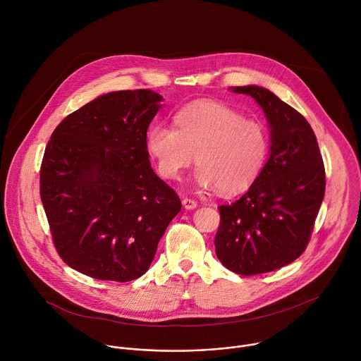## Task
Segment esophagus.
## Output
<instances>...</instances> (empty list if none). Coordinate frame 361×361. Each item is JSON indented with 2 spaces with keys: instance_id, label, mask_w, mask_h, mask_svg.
Masks as SVG:
<instances>
[{
  "instance_id": "34e87169",
  "label": "esophagus",
  "mask_w": 361,
  "mask_h": 361,
  "mask_svg": "<svg viewBox=\"0 0 361 361\" xmlns=\"http://www.w3.org/2000/svg\"><path fill=\"white\" fill-rule=\"evenodd\" d=\"M183 207L185 209V210H192V209H195L197 207V201L195 200H192V198H183Z\"/></svg>"
}]
</instances>
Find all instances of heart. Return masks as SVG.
<instances>
[{
	"label": "heart",
	"instance_id": "b5f03b06",
	"mask_svg": "<svg viewBox=\"0 0 361 361\" xmlns=\"http://www.w3.org/2000/svg\"><path fill=\"white\" fill-rule=\"evenodd\" d=\"M174 123L154 124L147 133V149L163 178L178 180L195 159L201 188L234 195L262 173L269 154L262 123L217 101L192 102L174 116Z\"/></svg>",
	"mask_w": 361,
	"mask_h": 361
}]
</instances>
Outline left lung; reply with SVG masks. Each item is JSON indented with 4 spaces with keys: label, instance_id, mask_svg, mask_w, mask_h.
Masks as SVG:
<instances>
[{
    "label": "left lung",
    "instance_id": "8db88e82",
    "mask_svg": "<svg viewBox=\"0 0 361 361\" xmlns=\"http://www.w3.org/2000/svg\"><path fill=\"white\" fill-rule=\"evenodd\" d=\"M252 97L271 128V154L248 191L220 205L216 254L240 276L281 269L304 252L326 191V171L308 121L271 91L234 87Z\"/></svg>",
    "mask_w": 361,
    "mask_h": 361
}]
</instances>
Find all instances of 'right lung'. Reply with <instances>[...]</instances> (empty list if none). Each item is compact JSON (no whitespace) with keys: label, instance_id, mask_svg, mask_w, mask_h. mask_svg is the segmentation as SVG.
Returning a JSON list of instances; mask_svg holds the SVG:
<instances>
[{"label":"right lung","instance_id":"right-lung-1","mask_svg":"<svg viewBox=\"0 0 361 361\" xmlns=\"http://www.w3.org/2000/svg\"><path fill=\"white\" fill-rule=\"evenodd\" d=\"M160 101L151 90L104 94L67 116L45 147L39 195L53 243L88 277H141L181 210L148 159L147 130Z\"/></svg>","mask_w":361,"mask_h":361}]
</instances>
